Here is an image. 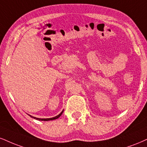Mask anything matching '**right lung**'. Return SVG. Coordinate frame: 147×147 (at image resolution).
Returning <instances> with one entry per match:
<instances>
[{"mask_svg": "<svg viewBox=\"0 0 147 147\" xmlns=\"http://www.w3.org/2000/svg\"><path fill=\"white\" fill-rule=\"evenodd\" d=\"M63 111L61 112V113H60L59 115H57V117H53V118H50V119H39V118H36V117H32V116H30V117H31L34 118V119H37V120H39V121H52V120H54V119H58V118L61 117V115H62V114H63Z\"/></svg>", "mask_w": 147, "mask_h": 147, "instance_id": "1", "label": "right lung"}]
</instances>
